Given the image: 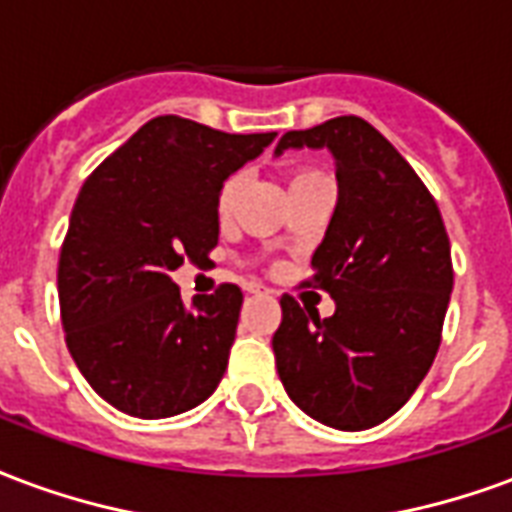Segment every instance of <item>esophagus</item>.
<instances>
[{"label":"esophagus","mask_w":512,"mask_h":512,"mask_svg":"<svg viewBox=\"0 0 512 512\" xmlns=\"http://www.w3.org/2000/svg\"><path fill=\"white\" fill-rule=\"evenodd\" d=\"M244 290H246V293H268L266 287H263V285H257V282H249V285H246Z\"/></svg>","instance_id":"obj_1"}]
</instances>
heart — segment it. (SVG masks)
<instances>
[{"mask_svg": "<svg viewBox=\"0 0 512 512\" xmlns=\"http://www.w3.org/2000/svg\"><path fill=\"white\" fill-rule=\"evenodd\" d=\"M314 179H325V176L320 173V170H314V168H298L290 173V187H298V184H306V181H314ZM238 192H241V176H230V179L219 187V195H217L219 217L227 219L233 211H236Z\"/></svg>", "mask_w": 512, "mask_h": 512, "instance_id": "heart-1", "label": "heart"}]
</instances>
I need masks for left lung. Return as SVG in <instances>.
<instances>
[{
  "label": "left lung",
  "mask_w": 512,
  "mask_h": 512,
  "mask_svg": "<svg viewBox=\"0 0 512 512\" xmlns=\"http://www.w3.org/2000/svg\"><path fill=\"white\" fill-rule=\"evenodd\" d=\"M328 149L339 200L312 279L336 301L317 309L282 295L274 333L276 372L287 396L325 426L372 429L410 399L429 374L453 290V263L437 200L361 116H336L285 132V149Z\"/></svg>",
  "instance_id": "1"
}]
</instances>
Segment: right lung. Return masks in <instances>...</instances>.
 Returning <instances> with one entry per match:
<instances>
[{"label":"right lung","mask_w":512,"mask_h":512,"mask_svg":"<svg viewBox=\"0 0 512 512\" xmlns=\"http://www.w3.org/2000/svg\"><path fill=\"white\" fill-rule=\"evenodd\" d=\"M274 138L157 116L78 192L56 274L64 339L86 382L116 410L170 418L217 391L244 295L219 285L184 306L170 274L184 260H208L222 181Z\"/></svg>","instance_id":"1"}]
</instances>
